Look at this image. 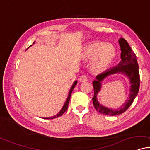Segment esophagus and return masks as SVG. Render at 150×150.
<instances>
[{
    "label": "esophagus",
    "mask_w": 150,
    "mask_h": 150,
    "mask_svg": "<svg viewBox=\"0 0 150 150\" xmlns=\"http://www.w3.org/2000/svg\"><path fill=\"white\" fill-rule=\"evenodd\" d=\"M79 81L80 82H86L88 81V76L86 75H83L79 78Z\"/></svg>",
    "instance_id": "obj_1"
}]
</instances>
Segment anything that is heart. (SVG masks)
Here are the masks:
<instances>
[{"instance_id": "1", "label": "heart", "mask_w": 150, "mask_h": 150, "mask_svg": "<svg viewBox=\"0 0 150 150\" xmlns=\"http://www.w3.org/2000/svg\"><path fill=\"white\" fill-rule=\"evenodd\" d=\"M117 55L115 47L103 42H92L88 44L83 51V56L87 60H93L96 69L103 70L113 62Z\"/></svg>"}]
</instances>
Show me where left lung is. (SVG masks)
<instances>
[{
  "instance_id": "left-lung-1",
  "label": "left lung",
  "mask_w": 150,
  "mask_h": 150,
  "mask_svg": "<svg viewBox=\"0 0 150 150\" xmlns=\"http://www.w3.org/2000/svg\"><path fill=\"white\" fill-rule=\"evenodd\" d=\"M120 48H121V62L119 64L114 67L109 69L103 72L96 77V80L92 82L94 88V97L92 98V102L96 110L99 113L105 115L115 116L125 112L132 104L135 98L137 96L140 88V74L138 64L136 59V54L129 47L128 42L125 39L121 38L119 40ZM116 73H125L130 80L131 90L130 95L127 101L121 107L116 110H112L103 107L98 102L96 96L98 92L100 91V82L106 77Z\"/></svg>"
}]
</instances>
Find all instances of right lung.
<instances>
[{
    "mask_svg": "<svg viewBox=\"0 0 150 150\" xmlns=\"http://www.w3.org/2000/svg\"><path fill=\"white\" fill-rule=\"evenodd\" d=\"M34 43H35V42H34ZM34 43H33V44H34ZM76 84H77V81H76L74 83L73 86H72V87H71V89H70V91H69V95H68V97H67V100H66V101H65V103H64V106H63V107H62V108L61 109V110H60V111L56 115H55V116H53V117H46V118H44V119H48V120H49V119H54V118L58 117H60V116L62 115L63 114L64 112H65L67 110V108H68V106H69V99H70V97H71V92H72V91H73L74 88H75L76 85Z\"/></svg>",
    "mask_w": 150,
    "mask_h": 150,
    "instance_id": "obj_1",
    "label": "right lung"
}]
</instances>
